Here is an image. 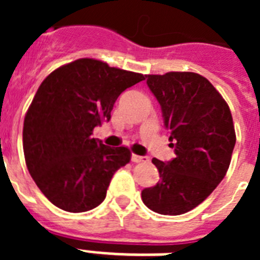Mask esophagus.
Returning a JSON list of instances; mask_svg holds the SVG:
<instances>
[{
	"label": "esophagus",
	"mask_w": 260,
	"mask_h": 260,
	"mask_svg": "<svg viewBox=\"0 0 260 260\" xmlns=\"http://www.w3.org/2000/svg\"><path fill=\"white\" fill-rule=\"evenodd\" d=\"M133 162H147L148 161V157L146 156H139V155H133L132 156Z\"/></svg>",
	"instance_id": "obj_1"
}]
</instances>
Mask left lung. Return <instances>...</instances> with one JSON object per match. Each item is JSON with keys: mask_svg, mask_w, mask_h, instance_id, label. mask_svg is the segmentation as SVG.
<instances>
[{"mask_svg": "<svg viewBox=\"0 0 260 260\" xmlns=\"http://www.w3.org/2000/svg\"><path fill=\"white\" fill-rule=\"evenodd\" d=\"M161 107L176 157L152 158L160 174L142 201L153 212L182 215L202 203L226 174L236 132L231 109L208 79L191 71L146 75Z\"/></svg>", "mask_w": 260, "mask_h": 260, "instance_id": "left-lung-1", "label": "left lung"}]
</instances>
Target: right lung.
<instances>
[{"label": "right lung", "mask_w": 260, "mask_h": 260, "mask_svg": "<svg viewBox=\"0 0 260 260\" xmlns=\"http://www.w3.org/2000/svg\"><path fill=\"white\" fill-rule=\"evenodd\" d=\"M144 79L79 58L43 80L24 117L23 151L29 174L56 207L86 212L104 201L112 177L130 162L132 152L105 146L92 132L109 121L117 98Z\"/></svg>", "instance_id": "obj_1"}]
</instances>
